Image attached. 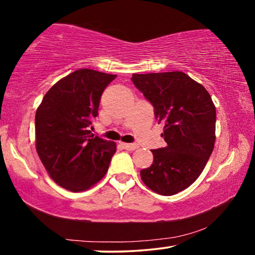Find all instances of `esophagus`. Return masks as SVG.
Here are the masks:
<instances>
[{
    "instance_id": "esophagus-1",
    "label": "esophagus",
    "mask_w": 255,
    "mask_h": 255,
    "mask_svg": "<svg viewBox=\"0 0 255 255\" xmlns=\"http://www.w3.org/2000/svg\"><path fill=\"white\" fill-rule=\"evenodd\" d=\"M122 147H123L124 149H128V150H134L138 148V145L136 143H125V142H122L121 143Z\"/></svg>"
}]
</instances>
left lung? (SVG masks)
<instances>
[{
	"instance_id": "left-lung-1",
	"label": "left lung",
	"mask_w": 255,
	"mask_h": 255,
	"mask_svg": "<svg viewBox=\"0 0 255 255\" xmlns=\"http://www.w3.org/2000/svg\"><path fill=\"white\" fill-rule=\"evenodd\" d=\"M131 80L153 105L167 142L152 149L153 163L140 176L155 193L173 195L193 184L207 164L216 139L215 106L207 90L182 71L133 73Z\"/></svg>"
}]
</instances>
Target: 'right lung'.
Masks as SVG:
<instances>
[{
  "mask_svg": "<svg viewBox=\"0 0 255 255\" xmlns=\"http://www.w3.org/2000/svg\"><path fill=\"white\" fill-rule=\"evenodd\" d=\"M116 77L77 70L58 80L36 109V152L50 178L65 190L91 189L108 171L116 143L91 128L103 91Z\"/></svg>",
  "mask_w": 255,
  "mask_h": 255,
  "instance_id": "add662e5",
  "label": "right lung"
}]
</instances>
